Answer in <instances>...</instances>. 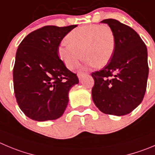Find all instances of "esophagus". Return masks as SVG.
I'll list each match as a JSON object with an SVG mask.
<instances>
[{
	"label": "esophagus",
	"mask_w": 155,
	"mask_h": 155,
	"mask_svg": "<svg viewBox=\"0 0 155 155\" xmlns=\"http://www.w3.org/2000/svg\"><path fill=\"white\" fill-rule=\"evenodd\" d=\"M84 75L85 73H84V72H78V78L80 79V80L82 78V77L84 76Z\"/></svg>",
	"instance_id": "34e87169"
}]
</instances>
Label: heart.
<instances>
[{"instance_id": "obj_1", "label": "heart", "mask_w": 155, "mask_h": 155, "mask_svg": "<svg viewBox=\"0 0 155 155\" xmlns=\"http://www.w3.org/2000/svg\"><path fill=\"white\" fill-rule=\"evenodd\" d=\"M66 39L68 43L60 45L58 55L69 69L78 65L82 57L86 66L104 67L110 61L116 48L114 32L107 25L80 26L71 31Z\"/></svg>"}]
</instances>
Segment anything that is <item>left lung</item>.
Returning a JSON list of instances; mask_svg holds the SVG:
<instances>
[{
  "mask_svg": "<svg viewBox=\"0 0 155 155\" xmlns=\"http://www.w3.org/2000/svg\"><path fill=\"white\" fill-rule=\"evenodd\" d=\"M116 37L111 60L91 74L94 79L92 98L105 114L124 116L141 103L148 76V51L145 42L130 26L114 19H106Z\"/></svg>",
  "mask_w": 155,
  "mask_h": 155,
  "instance_id": "left-lung-1",
  "label": "left lung"
}]
</instances>
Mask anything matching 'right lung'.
Listing matches in <instances>:
<instances>
[{
  "mask_svg": "<svg viewBox=\"0 0 155 155\" xmlns=\"http://www.w3.org/2000/svg\"><path fill=\"white\" fill-rule=\"evenodd\" d=\"M77 25L45 26L30 32L20 42L13 69L14 89L20 110L36 121L61 117L68 93L79 83L58 57L61 40Z\"/></svg>",
  "mask_w": 155,
  "mask_h": 155,
  "instance_id": "add662e5",
  "label": "right lung"
}]
</instances>
